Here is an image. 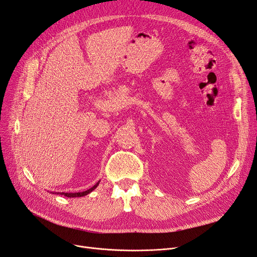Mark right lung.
Here are the masks:
<instances>
[{
  "label": "right lung",
  "mask_w": 257,
  "mask_h": 257,
  "mask_svg": "<svg viewBox=\"0 0 257 257\" xmlns=\"http://www.w3.org/2000/svg\"><path fill=\"white\" fill-rule=\"evenodd\" d=\"M98 184H99V181H98L96 184L93 185L91 189H89V190H87V191H83V192H78V193H60V194H61V195L66 196V197H82V196L88 195V194L91 193L93 190H95V189L97 188ZM56 194H57V193H56ZM58 194H59V193H58Z\"/></svg>",
  "instance_id": "1"
}]
</instances>
